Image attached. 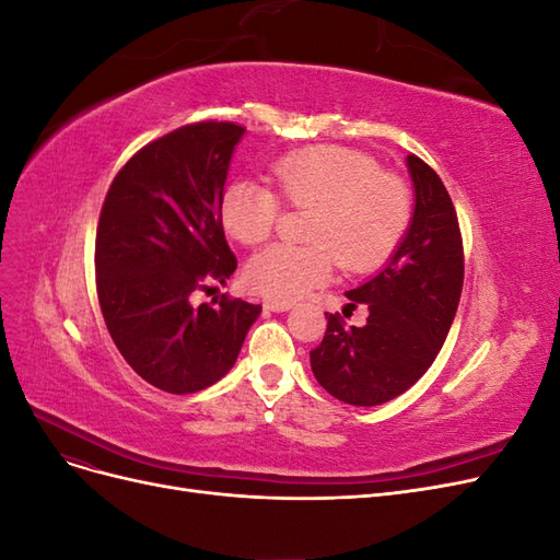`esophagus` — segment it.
<instances>
[{"instance_id": "1", "label": "esophagus", "mask_w": 560, "mask_h": 560, "mask_svg": "<svg viewBox=\"0 0 560 560\" xmlns=\"http://www.w3.org/2000/svg\"><path fill=\"white\" fill-rule=\"evenodd\" d=\"M294 306L292 301H284V299H273V301H266L264 303V308L266 311H273V313H284V311H290Z\"/></svg>"}]
</instances>
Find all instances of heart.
<instances>
[{"instance_id": "1", "label": "heart", "mask_w": 560, "mask_h": 560, "mask_svg": "<svg viewBox=\"0 0 560 560\" xmlns=\"http://www.w3.org/2000/svg\"><path fill=\"white\" fill-rule=\"evenodd\" d=\"M264 184H229L219 214L224 229L243 245H259L287 208L311 210L303 222L306 245L278 243L254 254L245 280L268 299H294L327 282L336 264L348 273H366L397 247L411 219V191L395 173L362 151L311 147L278 159Z\"/></svg>"}]
</instances>
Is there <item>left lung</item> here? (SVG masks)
I'll list each match as a JSON object with an SVG mask.
<instances>
[{"label":"left lung","mask_w":560,"mask_h":560,"mask_svg":"<svg viewBox=\"0 0 560 560\" xmlns=\"http://www.w3.org/2000/svg\"><path fill=\"white\" fill-rule=\"evenodd\" d=\"M416 210L401 245L376 278L346 292L341 313L327 315L322 343L311 350L317 383L352 406H378L409 389L434 362L463 292L465 252L444 182L416 154L406 156ZM368 308L362 328L345 319Z\"/></svg>","instance_id":"obj_1"}]
</instances>
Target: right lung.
<instances>
[{
  "label": "right lung",
  "mask_w": 560,
  "mask_h": 560,
  "mask_svg": "<svg viewBox=\"0 0 560 560\" xmlns=\"http://www.w3.org/2000/svg\"><path fill=\"white\" fill-rule=\"evenodd\" d=\"M243 132L231 121H198L149 142L116 173L100 212V311L135 374L163 393H198L229 374L261 313L226 294L189 301L238 266L219 202Z\"/></svg>",
  "instance_id": "add662e5"
}]
</instances>
